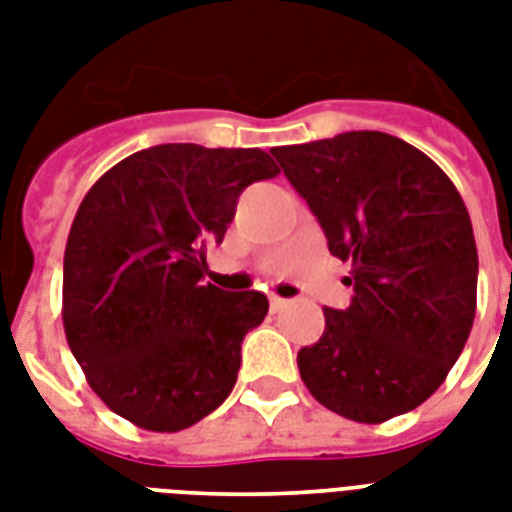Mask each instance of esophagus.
Segmentation results:
<instances>
[{"mask_svg": "<svg viewBox=\"0 0 512 512\" xmlns=\"http://www.w3.org/2000/svg\"><path fill=\"white\" fill-rule=\"evenodd\" d=\"M268 303H271V311L276 313V311H281L284 305H287V300H284V297H279V295H271V297H268Z\"/></svg>", "mask_w": 512, "mask_h": 512, "instance_id": "34e87169", "label": "esophagus"}]
</instances>
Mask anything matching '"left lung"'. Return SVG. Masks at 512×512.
<instances>
[{
  "label": "left lung",
  "instance_id": "left-lung-1",
  "mask_svg": "<svg viewBox=\"0 0 512 512\" xmlns=\"http://www.w3.org/2000/svg\"><path fill=\"white\" fill-rule=\"evenodd\" d=\"M276 162L350 263L353 303L324 308L300 348L305 388L353 422L380 425L428 401L476 319L478 252L460 191L430 156L385 132L273 148Z\"/></svg>",
  "mask_w": 512,
  "mask_h": 512
}]
</instances>
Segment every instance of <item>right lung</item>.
Instances as JSON below:
<instances>
[{"instance_id": "add662e5", "label": "right lung", "mask_w": 512, "mask_h": 512, "mask_svg": "<svg viewBox=\"0 0 512 512\" xmlns=\"http://www.w3.org/2000/svg\"><path fill=\"white\" fill-rule=\"evenodd\" d=\"M279 175L260 148L167 143L114 164L76 209L63 257L68 348L103 404L177 433L236 385L241 340L268 297L201 284L249 183Z\"/></svg>"}]
</instances>
